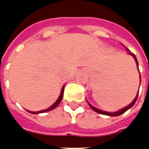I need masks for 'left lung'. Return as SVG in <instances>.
Here are the masks:
<instances>
[{"label": "left lung", "instance_id": "1", "mask_svg": "<svg viewBox=\"0 0 149 149\" xmlns=\"http://www.w3.org/2000/svg\"><path fill=\"white\" fill-rule=\"evenodd\" d=\"M127 50L128 51V54H130L131 56H133V58L135 59V61H136V65H137L138 67V61H137V59H136V56L133 54V53H132L131 51L129 50V49H127ZM138 69H139V67H138ZM140 81H141V74H140ZM140 85H141V84H140ZM138 93H139V91H138ZM138 93L137 95H136V97H135V99L133 100V101L129 105H128V106H126L125 108H124V109H122L119 110V111H117V112H105V111H102V110H100L98 109H97V108H95V107H93V105H91L90 104L88 103V104H89V106L91 107V109L93 110H94L95 112H98V113H100V114H103V115H107V116H120L121 115V114H123L124 112H125L127 110H128L129 109H131L132 107L134 105V104L136 103V100H137V97H138Z\"/></svg>", "mask_w": 149, "mask_h": 149}]
</instances>
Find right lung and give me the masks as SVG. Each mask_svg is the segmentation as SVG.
<instances>
[{"label": "right lung", "mask_w": 149, "mask_h": 149, "mask_svg": "<svg viewBox=\"0 0 149 149\" xmlns=\"http://www.w3.org/2000/svg\"><path fill=\"white\" fill-rule=\"evenodd\" d=\"M64 88H65V86H63V87H62L61 92V94H60V97H59V98H58V99H57V100H56L55 103L52 104V106L49 107V109H45V110H40V111H38V112H31V111H29V110H27V111L29 112H30V113H32V114H38V113H43V112H49V111H51V110L54 109L59 104H60V102L61 101L62 98H63V95H64Z\"/></svg>", "instance_id": "obj_1"}]
</instances>
